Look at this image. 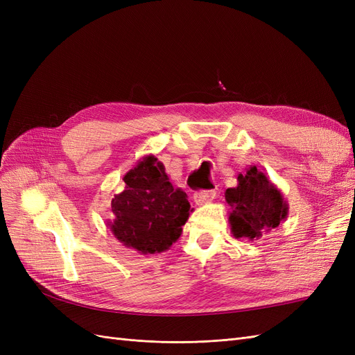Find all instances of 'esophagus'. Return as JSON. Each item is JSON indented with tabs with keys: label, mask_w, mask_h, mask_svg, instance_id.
<instances>
[{
	"label": "esophagus",
	"mask_w": 355,
	"mask_h": 355,
	"mask_svg": "<svg viewBox=\"0 0 355 355\" xmlns=\"http://www.w3.org/2000/svg\"><path fill=\"white\" fill-rule=\"evenodd\" d=\"M214 197H216V191L211 189V191H200V192H196L194 194V201L197 204H206L209 201H211Z\"/></svg>",
	"instance_id": "34e87169"
}]
</instances>
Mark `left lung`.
Listing matches in <instances>:
<instances>
[{"mask_svg":"<svg viewBox=\"0 0 355 355\" xmlns=\"http://www.w3.org/2000/svg\"><path fill=\"white\" fill-rule=\"evenodd\" d=\"M237 182V187L225 192L231 232L235 239L259 240L287 218L288 204L283 192L254 166L239 175Z\"/></svg>","mask_w":355,"mask_h":355,"instance_id":"8db88e82","label":"left lung"}]
</instances>
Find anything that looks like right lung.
Listing matches in <instances>:
<instances>
[{
  "label": "right lung",
  "instance_id": "1",
  "mask_svg": "<svg viewBox=\"0 0 355 355\" xmlns=\"http://www.w3.org/2000/svg\"><path fill=\"white\" fill-rule=\"evenodd\" d=\"M125 189L112 198L115 239L142 254L168 250L182 234L191 209L187 192L170 184L164 164L146 155L124 175Z\"/></svg>",
  "mask_w": 355,
  "mask_h": 355
}]
</instances>
